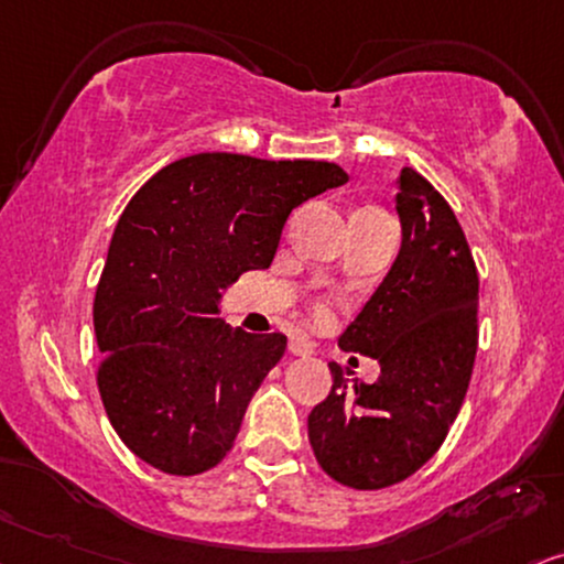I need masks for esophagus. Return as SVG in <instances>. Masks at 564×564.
<instances>
[{
	"instance_id": "34e87169",
	"label": "esophagus",
	"mask_w": 564,
	"mask_h": 564,
	"mask_svg": "<svg viewBox=\"0 0 564 564\" xmlns=\"http://www.w3.org/2000/svg\"><path fill=\"white\" fill-rule=\"evenodd\" d=\"M289 351L294 356H312L315 354V348H312V344L304 338V335H291Z\"/></svg>"
}]
</instances>
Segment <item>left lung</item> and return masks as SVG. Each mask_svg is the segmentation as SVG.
I'll list each match as a JSON object with an SVG mask.
<instances>
[{"mask_svg": "<svg viewBox=\"0 0 564 564\" xmlns=\"http://www.w3.org/2000/svg\"><path fill=\"white\" fill-rule=\"evenodd\" d=\"M395 210L393 268L338 338L346 351L380 361V377L348 388L330 365V395L306 419L323 471L354 489L409 479L440 451L476 359L479 273L458 218L409 166L398 176Z\"/></svg>", "mask_w": 564, "mask_h": 564, "instance_id": "1", "label": "left lung"}]
</instances>
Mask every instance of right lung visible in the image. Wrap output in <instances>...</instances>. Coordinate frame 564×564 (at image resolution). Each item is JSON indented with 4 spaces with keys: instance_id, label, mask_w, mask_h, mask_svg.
<instances>
[{
    "instance_id": "1",
    "label": "right lung",
    "mask_w": 564,
    "mask_h": 564,
    "mask_svg": "<svg viewBox=\"0 0 564 564\" xmlns=\"http://www.w3.org/2000/svg\"><path fill=\"white\" fill-rule=\"evenodd\" d=\"M346 182L327 161L197 153L169 163L130 199L93 325L106 416L140 460L195 476L226 458L286 335L226 325L220 291L270 268L296 205Z\"/></svg>"
}]
</instances>
